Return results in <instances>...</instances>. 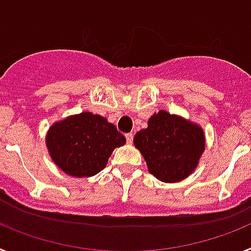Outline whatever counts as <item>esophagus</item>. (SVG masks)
I'll return each mask as SVG.
<instances>
[{"label": "esophagus", "mask_w": 251, "mask_h": 251, "mask_svg": "<svg viewBox=\"0 0 251 251\" xmlns=\"http://www.w3.org/2000/svg\"><path fill=\"white\" fill-rule=\"evenodd\" d=\"M126 138H127L128 143H132V142H133V133H127V134H126Z\"/></svg>", "instance_id": "1"}]
</instances>
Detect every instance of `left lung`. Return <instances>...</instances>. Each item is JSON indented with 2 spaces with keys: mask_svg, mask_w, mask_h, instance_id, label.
I'll return each mask as SVG.
<instances>
[{
  "mask_svg": "<svg viewBox=\"0 0 251 251\" xmlns=\"http://www.w3.org/2000/svg\"><path fill=\"white\" fill-rule=\"evenodd\" d=\"M133 142L145 157L148 171L167 183L190 176L205 151L202 128L166 110L154 113L148 127L137 132Z\"/></svg>",
  "mask_w": 251,
  "mask_h": 251,
  "instance_id": "left-lung-1",
  "label": "left lung"
}]
</instances>
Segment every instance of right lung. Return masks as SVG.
Returning <instances> with one entry per match:
<instances>
[{
    "mask_svg": "<svg viewBox=\"0 0 251 251\" xmlns=\"http://www.w3.org/2000/svg\"><path fill=\"white\" fill-rule=\"evenodd\" d=\"M124 143L126 137L114 124L90 112L56 122L46 134L51 159L73 177H90L100 172L114 148Z\"/></svg>",
    "mask_w": 251,
    "mask_h": 251,
    "instance_id": "add662e5",
    "label": "right lung"
}]
</instances>
